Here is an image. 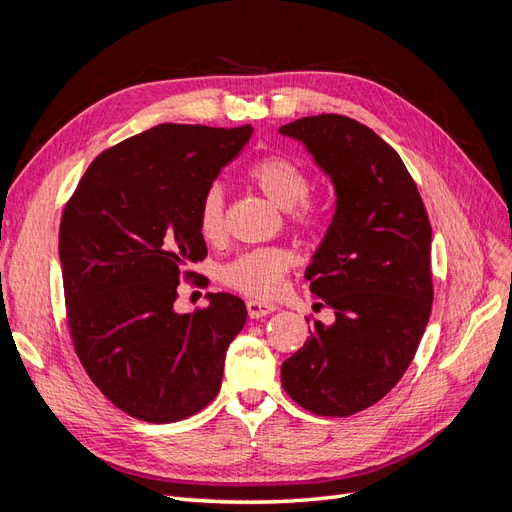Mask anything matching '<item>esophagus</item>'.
I'll return each mask as SVG.
<instances>
[{"label":"esophagus","instance_id":"34e87169","mask_svg":"<svg viewBox=\"0 0 512 512\" xmlns=\"http://www.w3.org/2000/svg\"><path fill=\"white\" fill-rule=\"evenodd\" d=\"M275 305L273 303H265V301H247V314L250 318H262V316H269L275 312Z\"/></svg>","mask_w":512,"mask_h":512}]
</instances>
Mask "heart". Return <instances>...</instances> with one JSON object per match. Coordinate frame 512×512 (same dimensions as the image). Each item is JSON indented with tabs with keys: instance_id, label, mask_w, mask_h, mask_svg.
Here are the masks:
<instances>
[{
	"instance_id": "obj_1",
	"label": "heart",
	"mask_w": 512,
	"mask_h": 512,
	"mask_svg": "<svg viewBox=\"0 0 512 512\" xmlns=\"http://www.w3.org/2000/svg\"><path fill=\"white\" fill-rule=\"evenodd\" d=\"M247 181L265 194L277 209L288 211L292 226L312 230L320 213L309 203V177L305 170L284 156H267L247 170ZM198 228L207 241L224 237V192L220 185H209L198 205ZM292 267V254L284 247H256L232 258L220 269V280L252 299H269L280 290L286 271Z\"/></svg>"
}]
</instances>
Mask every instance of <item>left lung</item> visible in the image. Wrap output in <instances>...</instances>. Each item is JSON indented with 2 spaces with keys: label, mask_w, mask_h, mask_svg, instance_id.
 <instances>
[{
  "label": "left lung",
  "mask_w": 512,
  "mask_h": 512,
  "mask_svg": "<svg viewBox=\"0 0 512 512\" xmlns=\"http://www.w3.org/2000/svg\"><path fill=\"white\" fill-rule=\"evenodd\" d=\"M312 153L335 188V213L305 271L335 309L282 363L284 391L309 412L350 416L404 376L431 314V224L397 151L344 115L280 128ZM320 303V305H322Z\"/></svg>",
  "instance_id": "left-lung-1"
}]
</instances>
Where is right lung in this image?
Instances as JSON below:
<instances>
[{
  "mask_svg": "<svg viewBox=\"0 0 512 512\" xmlns=\"http://www.w3.org/2000/svg\"><path fill=\"white\" fill-rule=\"evenodd\" d=\"M254 128L162 123L102 151L61 215L59 262L76 356L108 401L147 423H175L220 393L245 303L207 292L194 314L177 286L207 256L198 205Z\"/></svg>",
  "mask_w": 512,
  "mask_h": 512,
  "instance_id": "right-lung-1",
  "label": "right lung"
}]
</instances>
